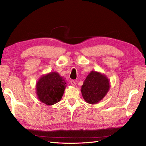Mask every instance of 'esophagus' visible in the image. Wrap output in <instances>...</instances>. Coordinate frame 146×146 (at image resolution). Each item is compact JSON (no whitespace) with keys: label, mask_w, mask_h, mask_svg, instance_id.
Returning a JSON list of instances; mask_svg holds the SVG:
<instances>
[{"label":"esophagus","mask_w":146,"mask_h":146,"mask_svg":"<svg viewBox=\"0 0 146 146\" xmlns=\"http://www.w3.org/2000/svg\"><path fill=\"white\" fill-rule=\"evenodd\" d=\"M70 84L74 86L76 85V82H75L74 80H71V81H70Z\"/></svg>","instance_id":"1"}]
</instances>
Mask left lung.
Returning a JSON list of instances; mask_svg holds the SVG:
<instances>
[{
  "label": "left lung",
  "mask_w": 146,
  "mask_h": 146,
  "mask_svg": "<svg viewBox=\"0 0 146 146\" xmlns=\"http://www.w3.org/2000/svg\"><path fill=\"white\" fill-rule=\"evenodd\" d=\"M110 86L109 80L106 75L93 70L86 77L82 86V95L87 103L95 104L105 97Z\"/></svg>",
  "instance_id": "left-lung-1"
}]
</instances>
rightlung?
I'll list each match as a JSON object with an SVG mask.
<instances>
[{
  "label": "right lung",
  "mask_w": 146,
  "mask_h": 146,
  "mask_svg": "<svg viewBox=\"0 0 146 146\" xmlns=\"http://www.w3.org/2000/svg\"><path fill=\"white\" fill-rule=\"evenodd\" d=\"M65 79L57 72H50L42 76L35 87L39 101L48 106L60 101L67 86Z\"/></svg>",
  "instance_id": "1"
}]
</instances>
